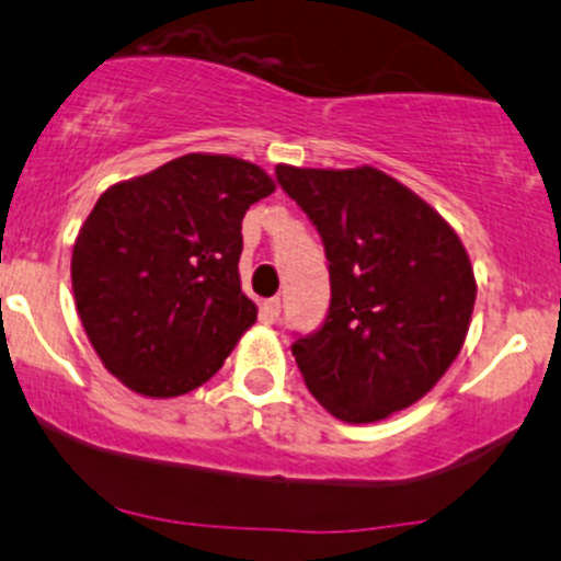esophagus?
<instances>
[{"label":"esophagus","mask_w":561,"mask_h":561,"mask_svg":"<svg viewBox=\"0 0 561 561\" xmlns=\"http://www.w3.org/2000/svg\"><path fill=\"white\" fill-rule=\"evenodd\" d=\"M279 311H282L279 298H268L261 304V314L265 317V320H276V317H279Z\"/></svg>","instance_id":"1"}]
</instances>
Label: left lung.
Wrapping results in <instances>:
<instances>
[{"label": "left lung", "instance_id": "obj_1", "mask_svg": "<svg viewBox=\"0 0 561 561\" xmlns=\"http://www.w3.org/2000/svg\"><path fill=\"white\" fill-rule=\"evenodd\" d=\"M325 247L330 306L293 355L341 422H379L424 398L462 350L476 279L459 236L379 169L276 167Z\"/></svg>", "mask_w": 561, "mask_h": 561}]
</instances>
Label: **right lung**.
<instances>
[{"label":"right lung","mask_w":561,"mask_h":561,"mask_svg":"<svg viewBox=\"0 0 561 561\" xmlns=\"http://www.w3.org/2000/svg\"><path fill=\"white\" fill-rule=\"evenodd\" d=\"M274 193L231 156L174 158L102 193L72 252L78 314L104 368L147 398L202 387L255 322L241 220Z\"/></svg>","instance_id":"add662e5"}]
</instances>
